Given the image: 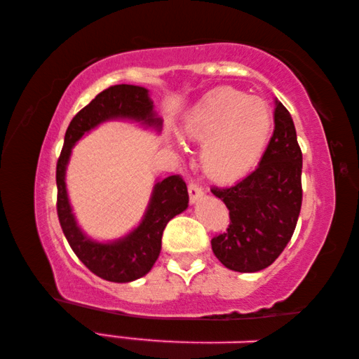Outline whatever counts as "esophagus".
Wrapping results in <instances>:
<instances>
[{
  "label": "esophagus",
  "instance_id": "esophagus-1",
  "mask_svg": "<svg viewBox=\"0 0 359 359\" xmlns=\"http://www.w3.org/2000/svg\"><path fill=\"white\" fill-rule=\"evenodd\" d=\"M203 194H204V191H203V188L199 187V185H196V184L188 185V196H190L191 204L199 201V199L203 198Z\"/></svg>",
  "mask_w": 359,
  "mask_h": 359
}]
</instances>
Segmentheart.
Masks as SVG:
<instances>
[{
  "label": "heart",
  "instance_id": "obj_1",
  "mask_svg": "<svg viewBox=\"0 0 359 359\" xmlns=\"http://www.w3.org/2000/svg\"><path fill=\"white\" fill-rule=\"evenodd\" d=\"M274 128L269 102L234 88H217L187 114L184 136L201 145V165L212 179L239 180L257 166Z\"/></svg>",
  "mask_w": 359,
  "mask_h": 359
}]
</instances>
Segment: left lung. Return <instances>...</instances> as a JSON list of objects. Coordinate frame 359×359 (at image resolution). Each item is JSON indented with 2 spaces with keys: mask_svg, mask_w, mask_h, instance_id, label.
Instances as JSON below:
<instances>
[{
  "mask_svg": "<svg viewBox=\"0 0 359 359\" xmlns=\"http://www.w3.org/2000/svg\"><path fill=\"white\" fill-rule=\"evenodd\" d=\"M302 154L296 128L276 98L274 133L258 168L245 179L212 193L226 204L229 228L212 239L218 261L236 272H258L278 258L301 212Z\"/></svg>",
  "mask_w": 359,
  "mask_h": 359,
  "instance_id": "obj_1",
  "label": "left lung"
}]
</instances>
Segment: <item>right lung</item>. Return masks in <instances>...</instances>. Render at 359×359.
I'll return each mask as SVG.
<instances>
[{"instance_id": "1", "label": "right lung", "mask_w": 359, "mask_h": 359, "mask_svg": "<svg viewBox=\"0 0 359 359\" xmlns=\"http://www.w3.org/2000/svg\"><path fill=\"white\" fill-rule=\"evenodd\" d=\"M154 107L147 88L126 83L109 87L71 120L57 163V212L63 233L77 258L93 274L109 282L128 283L149 274L160 257L163 231L168 222L188 208L187 185L180 175L156 179L147 209L137 226L121 238L96 241L76 220L66 188V169L74 145L106 121H131L160 135L163 120Z\"/></svg>"}]
</instances>
